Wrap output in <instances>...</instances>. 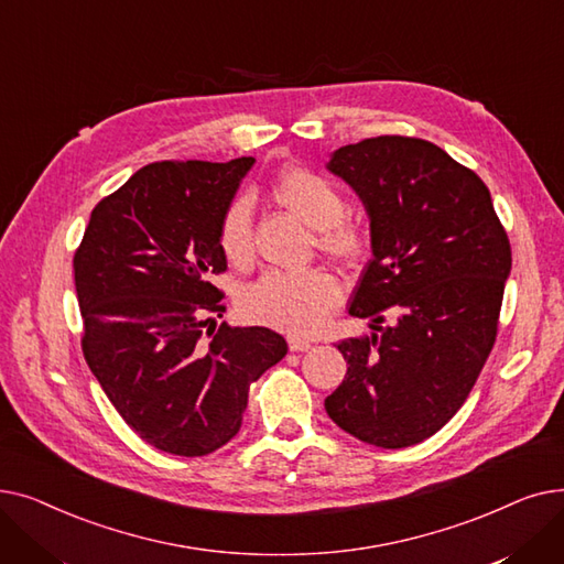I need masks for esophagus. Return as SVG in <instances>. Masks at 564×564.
<instances>
[{
    "mask_svg": "<svg viewBox=\"0 0 564 564\" xmlns=\"http://www.w3.org/2000/svg\"><path fill=\"white\" fill-rule=\"evenodd\" d=\"M288 345H290V351H306V349H311V343L302 340V338H288Z\"/></svg>",
    "mask_w": 564,
    "mask_h": 564,
    "instance_id": "34e87169",
    "label": "esophagus"
}]
</instances>
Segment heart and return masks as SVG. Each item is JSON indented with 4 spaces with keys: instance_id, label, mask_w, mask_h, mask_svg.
Returning <instances> with one entry per match:
<instances>
[{
    "instance_id": "1",
    "label": "heart",
    "mask_w": 564,
    "mask_h": 564,
    "mask_svg": "<svg viewBox=\"0 0 564 564\" xmlns=\"http://www.w3.org/2000/svg\"><path fill=\"white\" fill-rule=\"evenodd\" d=\"M272 198L317 230V247L338 260L354 262L368 249L366 226L347 213L340 187L306 166L283 169L270 187ZM217 242L224 258L242 267L253 256V217L245 198L232 200L217 228ZM340 283L327 270L311 267L300 272L272 270L249 285L240 297L247 319L292 336L319 329L340 302Z\"/></svg>"
}]
</instances>
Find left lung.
Returning <instances> with one entry per match:
<instances>
[{"label":"left lung","instance_id":"obj_1","mask_svg":"<svg viewBox=\"0 0 564 564\" xmlns=\"http://www.w3.org/2000/svg\"><path fill=\"white\" fill-rule=\"evenodd\" d=\"M329 171L370 217L372 260L349 315L372 317L370 338H347L329 419L377 448L436 434L466 402L498 334L512 249L487 185L443 148L383 134L338 148ZM391 312L397 322L381 328Z\"/></svg>","mask_w":564,"mask_h":564}]
</instances>
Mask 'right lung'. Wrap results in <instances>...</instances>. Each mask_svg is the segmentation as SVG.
I'll return each mask as SVG.
<instances>
[{"mask_svg":"<svg viewBox=\"0 0 564 564\" xmlns=\"http://www.w3.org/2000/svg\"><path fill=\"white\" fill-rule=\"evenodd\" d=\"M253 162L139 169L94 207L73 258L84 359L130 430L171 455L226 446L251 381L288 351L272 329L215 324L226 313L217 228Z\"/></svg>","mask_w":564,"mask_h":564,"instance_id":"1","label":"right lung"}]
</instances>
